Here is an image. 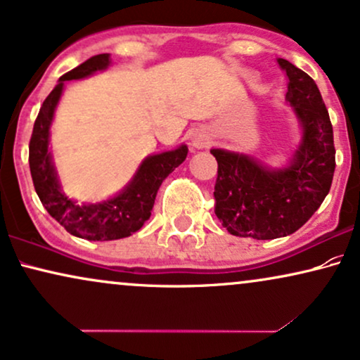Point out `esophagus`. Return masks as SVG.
<instances>
[{"mask_svg":"<svg viewBox=\"0 0 360 360\" xmlns=\"http://www.w3.org/2000/svg\"><path fill=\"white\" fill-rule=\"evenodd\" d=\"M193 144L195 148H204L207 144V138L206 136H194Z\"/></svg>","mask_w":360,"mask_h":360,"instance_id":"1","label":"esophagus"}]
</instances>
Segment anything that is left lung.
<instances>
[{
    "mask_svg": "<svg viewBox=\"0 0 360 360\" xmlns=\"http://www.w3.org/2000/svg\"><path fill=\"white\" fill-rule=\"evenodd\" d=\"M277 63L289 79L285 101L302 126L290 165L269 169L248 154L211 149L217 161L214 212L239 238L266 240L295 233L319 209L334 177V133L319 88L288 59Z\"/></svg>",
    "mask_w": 360,
    "mask_h": 360,
    "instance_id": "8db88e82",
    "label": "left lung"
}]
</instances>
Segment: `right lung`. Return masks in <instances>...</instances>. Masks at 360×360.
Instances as JSON below:
<instances>
[{"instance_id": "1", "label": "right lung", "mask_w": 360, "mask_h": 360, "mask_svg": "<svg viewBox=\"0 0 360 360\" xmlns=\"http://www.w3.org/2000/svg\"><path fill=\"white\" fill-rule=\"evenodd\" d=\"M109 63L111 59L108 53L98 54L63 75L44 99L30 139V171L39 201L68 233L88 240L122 239L139 231L151 216L159 186L188 156L186 144L174 151L148 156L141 162L133 181L108 201L79 206L65 195L49 153V127L54 109L61 98L65 81L86 78L93 72L106 70Z\"/></svg>"}]
</instances>
